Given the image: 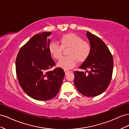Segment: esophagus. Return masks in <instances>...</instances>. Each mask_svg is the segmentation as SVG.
<instances>
[{
    "label": "esophagus",
    "instance_id": "1",
    "mask_svg": "<svg viewBox=\"0 0 129 129\" xmlns=\"http://www.w3.org/2000/svg\"><path fill=\"white\" fill-rule=\"evenodd\" d=\"M64 71H65V75H67L68 73H69V72H70V71H68V70H64Z\"/></svg>",
    "mask_w": 129,
    "mask_h": 129
}]
</instances>
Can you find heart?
Listing matches in <instances>:
<instances>
[{
    "mask_svg": "<svg viewBox=\"0 0 129 129\" xmlns=\"http://www.w3.org/2000/svg\"><path fill=\"white\" fill-rule=\"evenodd\" d=\"M60 45L51 42L49 45L50 54L56 59L61 58L63 49L70 48L69 56L64 57L57 63L58 67L65 70L73 68L78 62H83L89 58L91 52V46L89 43L84 41L82 38L76 34L70 33L62 35L59 38Z\"/></svg>",
    "mask_w": 129,
    "mask_h": 129,
    "instance_id": "1",
    "label": "heart"
}]
</instances>
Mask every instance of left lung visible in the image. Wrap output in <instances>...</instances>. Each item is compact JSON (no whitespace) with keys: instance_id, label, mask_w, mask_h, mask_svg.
<instances>
[{"instance_id":"left-lung-1","label":"left lung","mask_w":129,"mask_h":129,"mask_svg":"<svg viewBox=\"0 0 129 129\" xmlns=\"http://www.w3.org/2000/svg\"><path fill=\"white\" fill-rule=\"evenodd\" d=\"M86 36L91 46V52L79 68L87 73L75 71L74 83L81 94L91 97L102 93L108 88L112 78L113 60L101 38L89 31Z\"/></svg>"}]
</instances>
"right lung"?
Instances as JSON below:
<instances>
[{"label": "right lung", "instance_id": "right-lung-1", "mask_svg": "<svg viewBox=\"0 0 129 129\" xmlns=\"http://www.w3.org/2000/svg\"><path fill=\"white\" fill-rule=\"evenodd\" d=\"M52 33L37 34L22 46L16 60L18 82L25 92L38 101H49L58 93L65 72L60 68L53 71L55 66L49 50Z\"/></svg>", "mask_w": 129, "mask_h": 129}]
</instances>
